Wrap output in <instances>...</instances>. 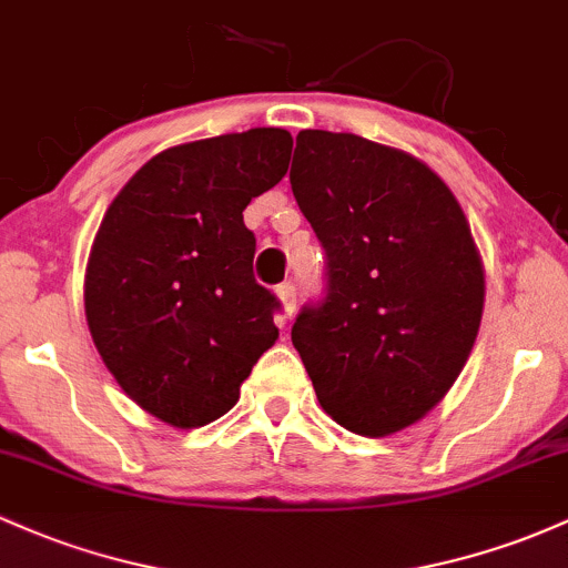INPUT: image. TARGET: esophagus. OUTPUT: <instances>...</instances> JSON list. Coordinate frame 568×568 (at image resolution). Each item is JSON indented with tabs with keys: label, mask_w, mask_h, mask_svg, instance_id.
Returning <instances> with one entry per match:
<instances>
[{
	"label": "esophagus",
	"mask_w": 568,
	"mask_h": 568,
	"mask_svg": "<svg viewBox=\"0 0 568 568\" xmlns=\"http://www.w3.org/2000/svg\"><path fill=\"white\" fill-rule=\"evenodd\" d=\"M277 296H280V302H283V313H285V317H291L296 313V283H283V285H277Z\"/></svg>",
	"instance_id": "34e87169"
}]
</instances>
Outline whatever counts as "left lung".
Masks as SVG:
<instances>
[{"label": "left lung", "instance_id": "8db88e82", "mask_svg": "<svg viewBox=\"0 0 568 568\" xmlns=\"http://www.w3.org/2000/svg\"><path fill=\"white\" fill-rule=\"evenodd\" d=\"M291 189L326 253V294L291 328L317 402L347 432L420 420L469 358L485 274L450 189L355 134L296 136Z\"/></svg>", "mask_w": 568, "mask_h": 568}]
</instances>
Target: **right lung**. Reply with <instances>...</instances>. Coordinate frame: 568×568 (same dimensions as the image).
<instances>
[{
    "mask_svg": "<svg viewBox=\"0 0 568 568\" xmlns=\"http://www.w3.org/2000/svg\"><path fill=\"white\" fill-rule=\"evenodd\" d=\"M294 140L251 129L153 155L112 199L85 272V317L129 398L174 428L226 415L277 339L242 210L283 180Z\"/></svg>",
    "mask_w": 568,
    "mask_h": 568,
    "instance_id": "1",
    "label": "right lung"
}]
</instances>
